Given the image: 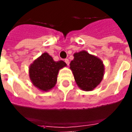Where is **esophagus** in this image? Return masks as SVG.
Segmentation results:
<instances>
[{
    "label": "esophagus",
    "instance_id": "esophagus-1",
    "mask_svg": "<svg viewBox=\"0 0 132 132\" xmlns=\"http://www.w3.org/2000/svg\"><path fill=\"white\" fill-rule=\"evenodd\" d=\"M64 61L66 62V63L67 64V65H69V60L68 59H66L64 60Z\"/></svg>",
    "mask_w": 132,
    "mask_h": 132
}]
</instances>
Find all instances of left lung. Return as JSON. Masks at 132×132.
I'll return each mask as SVG.
<instances>
[{"instance_id": "obj_1", "label": "left lung", "mask_w": 132, "mask_h": 132, "mask_svg": "<svg viewBox=\"0 0 132 132\" xmlns=\"http://www.w3.org/2000/svg\"><path fill=\"white\" fill-rule=\"evenodd\" d=\"M70 68L74 79L80 89L90 91L97 87L104 76V65L102 61L86 51L74 54Z\"/></svg>"}]
</instances>
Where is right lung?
Listing matches in <instances>:
<instances>
[{
  "label": "right lung",
  "instance_id": "obj_1",
  "mask_svg": "<svg viewBox=\"0 0 132 132\" xmlns=\"http://www.w3.org/2000/svg\"><path fill=\"white\" fill-rule=\"evenodd\" d=\"M66 66L63 61H54L49 54L44 53L30 66V79L35 87L48 91L54 87L59 69Z\"/></svg>",
  "mask_w": 132,
  "mask_h": 132
}]
</instances>
